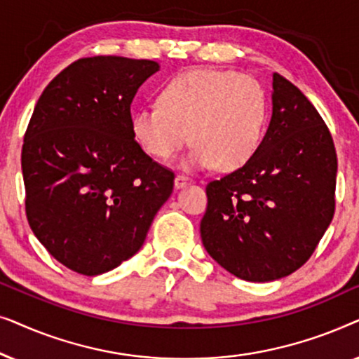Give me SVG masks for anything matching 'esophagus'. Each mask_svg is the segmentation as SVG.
<instances>
[{"instance_id": "1", "label": "esophagus", "mask_w": 359, "mask_h": 359, "mask_svg": "<svg viewBox=\"0 0 359 359\" xmlns=\"http://www.w3.org/2000/svg\"><path fill=\"white\" fill-rule=\"evenodd\" d=\"M191 181H193V180H191L189 178V176H186V175H176V178H175V186H176V188H184V186L186 184H189L191 183Z\"/></svg>"}]
</instances>
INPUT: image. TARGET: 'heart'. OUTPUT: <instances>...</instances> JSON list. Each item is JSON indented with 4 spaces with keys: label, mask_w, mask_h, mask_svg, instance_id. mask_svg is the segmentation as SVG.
I'll list each match as a JSON object with an SVG mask.
<instances>
[{
    "label": "heart",
    "mask_w": 359,
    "mask_h": 359,
    "mask_svg": "<svg viewBox=\"0 0 359 359\" xmlns=\"http://www.w3.org/2000/svg\"><path fill=\"white\" fill-rule=\"evenodd\" d=\"M268 116L263 86L252 76L196 68L161 88L158 104L132 114V134L147 154L171 160L193 140L188 165L237 170L262 142ZM191 135H189V132Z\"/></svg>",
    "instance_id": "b5f03b06"
}]
</instances>
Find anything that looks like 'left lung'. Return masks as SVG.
Returning <instances> with one entry per match:
<instances>
[{
    "instance_id": "left-lung-1",
    "label": "left lung",
    "mask_w": 359,
    "mask_h": 359,
    "mask_svg": "<svg viewBox=\"0 0 359 359\" xmlns=\"http://www.w3.org/2000/svg\"><path fill=\"white\" fill-rule=\"evenodd\" d=\"M273 114L243 166L205 186L204 248L224 269L252 283L302 266L335 212L337 151L312 102L273 75Z\"/></svg>"
}]
</instances>
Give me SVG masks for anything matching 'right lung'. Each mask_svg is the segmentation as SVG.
<instances>
[{"label": "right lung", "mask_w": 359, "mask_h": 359, "mask_svg": "<svg viewBox=\"0 0 359 359\" xmlns=\"http://www.w3.org/2000/svg\"><path fill=\"white\" fill-rule=\"evenodd\" d=\"M154 60L88 57L48 83L21 154L26 215L57 262L96 276L139 252L175 173L142 150L130 104Z\"/></svg>", "instance_id": "1"}]
</instances>
